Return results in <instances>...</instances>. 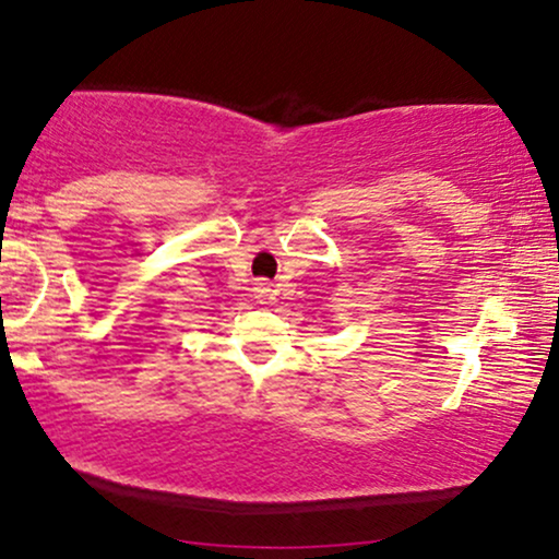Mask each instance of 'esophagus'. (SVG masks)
<instances>
[{"label": "esophagus", "mask_w": 559, "mask_h": 559, "mask_svg": "<svg viewBox=\"0 0 559 559\" xmlns=\"http://www.w3.org/2000/svg\"><path fill=\"white\" fill-rule=\"evenodd\" d=\"M267 292H271V288H267V284H260V288H258L260 297H267Z\"/></svg>", "instance_id": "1"}]
</instances>
